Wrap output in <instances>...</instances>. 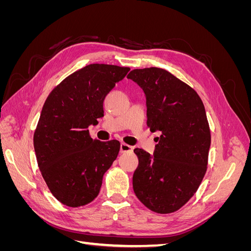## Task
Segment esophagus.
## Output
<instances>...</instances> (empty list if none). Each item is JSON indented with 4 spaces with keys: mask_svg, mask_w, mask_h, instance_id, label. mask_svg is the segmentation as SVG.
Segmentation results:
<instances>
[{
    "mask_svg": "<svg viewBox=\"0 0 251 251\" xmlns=\"http://www.w3.org/2000/svg\"><path fill=\"white\" fill-rule=\"evenodd\" d=\"M133 147L128 146L126 143H121L120 144V153H126V151H133Z\"/></svg>",
    "mask_w": 251,
    "mask_h": 251,
    "instance_id": "1",
    "label": "esophagus"
}]
</instances>
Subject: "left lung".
Returning <instances> with one entry per match:
<instances>
[{
  "label": "left lung",
  "instance_id": "8db88e82",
  "mask_svg": "<svg viewBox=\"0 0 251 251\" xmlns=\"http://www.w3.org/2000/svg\"><path fill=\"white\" fill-rule=\"evenodd\" d=\"M127 78L146 94L151 131L161 134L153 155L134 150L139 160L134 193L149 209L170 214L192 198L206 173L210 131L204 104L194 89L161 68L135 69Z\"/></svg>",
  "mask_w": 251,
  "mask_h": 251
}]
</instances>
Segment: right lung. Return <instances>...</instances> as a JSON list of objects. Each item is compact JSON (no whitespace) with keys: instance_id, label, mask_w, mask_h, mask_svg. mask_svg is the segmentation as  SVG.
<instances>
[{"instance_id":"obj_1","label":"right lung","mask_w":251,"mask_h":251,"mask_svg":"<svg viewBox=\"0 0 251 251\" xmlns=\"http://www.w3.org/2000/svg\"><path fill=\"white\" fill-rule=\"evenodd\" d=\"M130 68L92 64L52 90L33 136L42 176L55 198L78 207L100 194L102 177L119 153L117 140L92 139L88 127L103 116V100Z\"/></svg>"}]
</instances>
